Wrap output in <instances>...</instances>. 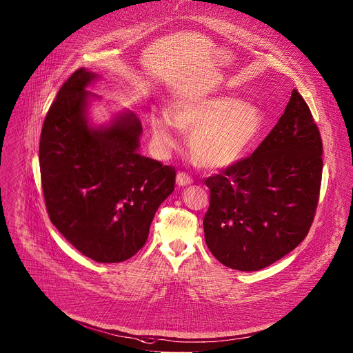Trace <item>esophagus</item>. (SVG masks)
<instances>
[{"mask_svg": "<svg viewBox=\"0 0 353 353\" xmlns=\"http://www.w3.org/2000/svg\"><path fill=\"white\" fill-rule=\"evenodd\" d=\"M176 183L179 185H189L193 183V179L187 174L185 172H179L177 176H176Z\"/></svg>", "mask_w": 353, "mask_h": 353, "instance_id": "1", "label": "esophagus"}]
</instances>
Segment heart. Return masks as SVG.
Returning a JSON list of instances; mask_svg holds the SVG:
<instances>
[{
    "label": "heart",
    "mask_w": 353,
    "mask_h": 353,
    "mask_svg": "<svg viewBox=\"0 0 353 353\" xmlns=\"http://www.w3.org/2000/svg\"><path fill=\"white\" fill-rule=\"evenodd\" d=\"M150 132L161 150L179 145L177 129L191 133L190 154L200 168L224 169L239 161L263 129L260 109L228 97L192 98L176 102L172 116L150 117Z\"/></svg>",
    "instance_id": "1"
}]
</instances>
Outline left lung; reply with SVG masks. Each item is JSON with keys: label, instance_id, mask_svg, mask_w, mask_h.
I'll return each instance as SVG.
<instances>
[{"label": "left lung", "instance_id": "8db88e82", "mask_svg": "<svg viewBox=\"0 0 353 353\" xmlns=\"http://www.w3.org/2000/svg\"><path fill=\"white\" fill-rule=\"evenodd\" d=\"M321 179V134L294 89L284 114L255 152L205 179L208 250L239 271H258L281 260L307 237Z\"/></svg>", "mask_w": 353, "mask_h": 353}]
</instances>
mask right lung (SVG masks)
Returning <instances> with one entry per match:
<instances>
[{
	"mask_svg": "<svg viewBox=\"0 0 353 353\" xmlns=\"http://www.w3.org/2000/svg\"><path fill=\"white\" fill-rule=\"evenodd\" d=\"M98 78L81 68L62 85L39 140L46 211L62 236L97 263L129 260L148 240L176 172L139 153L142 123L130 112L92 128L85 88Z\"/></svg>",
	"mask_w": 353,
	"mask_h": 353,
	"instance_id": "obj_1",
	"label": "right lung"
}]
</instances>
